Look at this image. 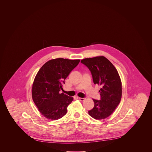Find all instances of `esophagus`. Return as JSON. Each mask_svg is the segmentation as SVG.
<instances>
[{
	"mask_svg": "<svg viewBox=\"0 0 152 152\" xmlns=\"http://www.w3.org/2000/svg\"><path fill=\"white\" fill-rule=\"evenodd\" d=\"M79 99L81 101H84L85 100H86V98H81V97H79Z\"/></svg>",
	"mask_w": 152,
	"mask_h": 152,
	"instance_id": "1",
	"label": "esophagus"
}]
</instances>
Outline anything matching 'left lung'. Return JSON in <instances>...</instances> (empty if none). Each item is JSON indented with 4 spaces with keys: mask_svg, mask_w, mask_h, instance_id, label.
Segmentation results:
<instances>
[{
    "mask_svg": "<svg viewBox=\"0 0 152 152\" xmlns=\"http://www.w3.org/2000/svg\"><path fill=\"white\" fill-rule=\"evenodd\" d=\"M92 75L94 84L101 87L99 91L101 100L94 101V107L88 111L89 116L96 120L106 118L115 111L122 96V84L115 66L103 56L83 59Z\"/></svg>",
    "mask_w": 152,
    "mask_h": 152,
    "instance_id": "1",
    "label": "left lung"
}]
</instances>
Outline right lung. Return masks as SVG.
Wrapping results in <instances>:
<instances>
[{
	"label": "right lung",
	"instance_id": "obj_1",
	"mask_svg": "<svg viewBox=\"0 0 152 152\" xmlns=\"http://www.w3.org/2000/svg\"><path fill=\"white\" fill-rule=\"evenodd\" d=\"M80 60L57 58L44 64L37 73L32 88V100L40 113L48 119L56 120L65 116L72 97L60 90L65 79L78 65Z\"/></svg>",
	"mask_w": 152,
	"mask_h": 152
}]
</instances>
